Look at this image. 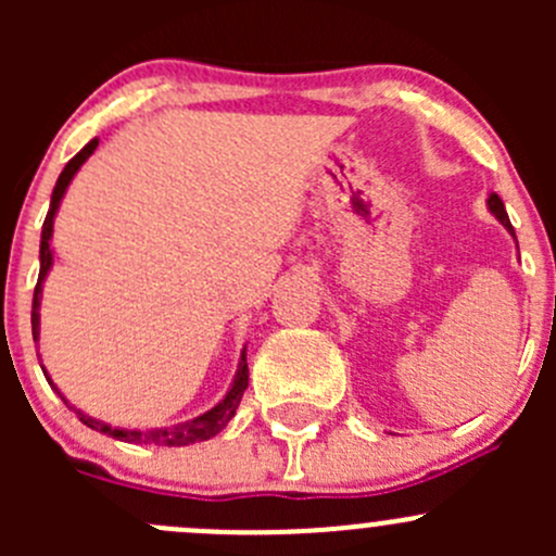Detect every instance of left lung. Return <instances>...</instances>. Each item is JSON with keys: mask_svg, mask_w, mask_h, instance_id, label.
I'll return each instance as SVG.
<instances>
[{"mask_svg": "<svg viewBox=\"0 0 556 556\" xmlns=\"http://www.w3.org/2000/svg\"><path fill=\"white\" fill-rule=\"evenodd\" d=\"M486 206H490V212H492V215H495L497 220H501L503 226L508 228V233H511V237L517 239V233H514V228H511V220H508V215H506V206H503L501 195H497V193H492L490 199H486Z\"/></svg>", "mask_w": 556, "mask_h": 556, "instance_id": "left-lung-1", "label": "left lung"}]
</instances>
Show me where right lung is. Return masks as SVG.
<instances>
[{"label":"right lung","instance_id":"right-lung-1","mask_svg":"<svg viewBox=\"0 0 556 556\" xmlns=\"http://www.w3.org/2000/svg\"><path fill=\"white\" fill-rule=\"evenodd\" d=\"M97 144H99V139H91V142H88L86 148H83L80 153H77L75 159L64 166V172H61L59 179H55L53 195H50V210H48V217H45V223H42V239H39V279H37V288H35V304H31V336H35V341L39 336V295H42L45 277H48L50 266H53V252H50L53 217H55V212H59V204H61V199H64L66 188H70L72 177H75L77 169H80V166L91 159V153L97 150ZM42 374H45V379H48V384L59 392V387L50 382V377L45 368H42ZM247 382H250V371H247V352H242V361H239L237 377H233L231 390L226 392V397H223L215 408L204 412L201 417L188 419V422H177V425H172V428H155V430L110 428V425L99 422V419L88 417V414H83L80 408L72 406V403L61 395V392L59 395L66 406L75 408L83 425H88V428L99 430V433H104V435H112V439H117V441H128V444H155V446H188V444H195V441L212 439V435H217L228 422H231V417L237 414L239 401H242V395L247 390Z\"/></svg>","mask_w":556,"mask_h":556}]
</instances>
